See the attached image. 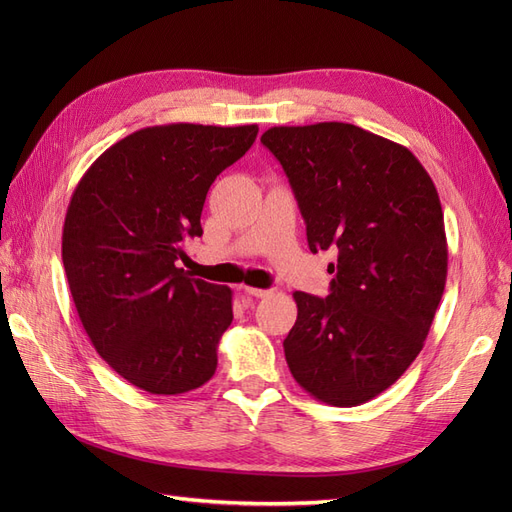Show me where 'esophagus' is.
Here are the masks:
<instances>
[{
  "mask_svg": "<svg viewBox=\"0 0 512 512\" xmlns=\"http://www.w3.org/2000/svg\"><path fill=\"white\" fill-rule=\"evenodd\" d=\"M245 294H250V297H254V299H265V297H269L271 290H262V288H250V286H245Z\"/></svg>",
  "mask_w": 512,
  "mask_h": 512,
  "instance_id": "34e87169",
  "label": "esophagus"
}]
</instances>
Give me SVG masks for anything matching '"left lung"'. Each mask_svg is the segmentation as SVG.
I'll return each instance as SVG.
<instances>
[{"mask_svg":"<svg viewBox=\"0 0 512 512\" xmlns=\"http://www.w3.org/2000/svg\"><path fill=\"white\" fill-rule=\"evenodd\" d=\"M280 160L314 254L337 250L327 299L294 292L290 374L329 406L374 399L423 350L448 250L438 190L412 151L342 121L260 136Z\"/></svg>","mask_w":512,"mask_h":512,"instance_id":"1","label":"left lung"}]
</instances>
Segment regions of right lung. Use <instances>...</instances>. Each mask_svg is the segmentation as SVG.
Segmentation results:
<instances>
[{
	"label": "right lung",
	"instance_id": "obj_1",
	"mask_svg": "<svg viewBox=\"0 0 512 512\" xmlns=\"http://www.w3.org/2000/svg\"><path fill=\"white\" fill-rule=\"evenodd\" d=\"M256 134V123L143 128L108 147L70 198L61 260L76 314L102 359L151 395L194 391L218 367L232 290L177 262L203 235L211 183Z\"/></svg>",
	"mask_w": 512,
	"mask_h": 512
}]
</instances>
